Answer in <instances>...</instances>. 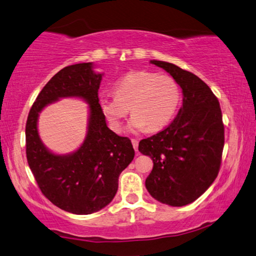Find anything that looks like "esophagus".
Listing matches in <instances>:
<instances>
[{
    "mask_svg": "<svg viewBox=\"0 0 256 256\" xmlns=\"http://www.w3.org/2000/svg\"><path fill=\"white\" fill-rule=\"evenodd\" d=\"M132 144H133V147H134L136 152H138V144H139V141H138L136 139H132Z\"/></svg>",
    "mask_w": 256,
    "mask_h": 256,
    "instance_id": "1",
    "label": "esophagus"
}]
</instances>
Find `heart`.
Wrapping results in <instances>:
<instances>
[{
	"instance_id": "b5f03b06",
	"label": "heart",
	"mask_w": 256,
	"mask_h": 256,
	"mask_svg": "<svg viewBox=\"0 0 256 256\" xmlns=\"http://www.w3.org/2000/svg\"><path fill=\"white\" fill-rule=\"evenodd\" d=\"M115 96H104L100 110L115 132L123 128L128 108L133 114L134 131H160L173 118L181 99L179 84L168 75L152 72H136L125 75L115 84Z\"/></svg>"
}]
</instances>
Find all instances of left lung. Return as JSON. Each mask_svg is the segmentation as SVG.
<instances>
[{
	"instance_id": "1",
	"label": "left lung",
	"mask_w": 256,
	"mask_h": 256,
	"mask_svg": "<svg viewBox=\"0 0 256 256\" xmlns=\"http://www.w3.org/2000/svg\"><path fill=\"white\" fill-rule=\"evenodd\" d=\"M180 85L184 102L163 131L139 142V152L154 162L146 188L158 202L184 206L196 200L220 171L224 125L220 104L208 85L176 64L152 60Z\"/></svg>"
}]
</instances>
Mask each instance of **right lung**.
I'll list each match as a JSON object with an SVG mask.
<instances>
[{"instance_id":"1","label":"right lung","mask_w":256,"mask_h":256,"mask_svg":"<svg viewBox=\"0 0 256 256\" xmlns=\"http://www.w3.org/2000/svg\"><path fill=\"white\" fill-rule=\"evenodd\" d=\"M92 62L70 64L56 72L42 88L26 122V156L40 192L66 212H98L115 197L118 176L134 158L128 136L109 130L99 107L101 74ZM64 96H78L90 104L88 134L70 156H54L44 147L37 133L38 112L46 104Z\"/></svg>"}]
</instances>
